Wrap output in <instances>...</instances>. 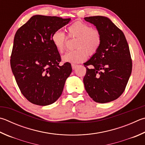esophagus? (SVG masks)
Returning a JSON list of instances; mask_svg holds the SVG:
<instances>
[{
    "mask_svg": "<svg viewBox=\"0 0 145 145\" xmlns=\"http://www.w3.org/2000/svg\"><path fill=\"white\" fill-rule=\"evenodd\" d=\"M78 67L77 65H75V64H72V69L73 70H75L76 68Z\"/></svg>",
    "mask_w": 145,
    "mask_h": 145,
    "instance_id": "1",
    "label": "esophagus"
}]
</instances>
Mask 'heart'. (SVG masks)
Returning a JSON list of instances; mask_svg holds the SVG:
<instances>
[{
    "label": "heart",
    "instance_id": "heart-1",
    "mask_svg": "<svg viewBox=\"0 0 145 145\" xmlns=\"http://www.w3.org/2000/svg\"><path fill=\"white\" fill-rule=\"evenodd\" d=\"M68 37L76 39L74 42L75 49L68 51L63 56L65 62L78 63L84 61L87 56L96 54L101 45L102 36L100 31L93 28L90 25L80 21L75 22L68 27ZM67 36L61 30H56L52 33L51 41L56 50L60 53L63 52L67 41Z\"/></svg>",
    "mask_w": 145,
    "mask_h": 145
}]
</instances>
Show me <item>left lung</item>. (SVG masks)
I'll return each mask as SVG.
<instances>
[{"instance_id":"1","label":"left lung","mask_w":145,"mask_h":145,"mask_svg":"<svg viewBox=\"0 0 145 145\" xmlns=\"http://www.w3.org/2000/svg\"><path fill=\"white\" fill-rule=\"evenodd\" d=\"M84 20L95 25L102 36L98 52L84 63L86 91L97 103L112 101L123 93L132 72L128 43L122 31L108 18L96 16Z\"/></svg>"}]
</instances>
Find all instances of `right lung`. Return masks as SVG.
Instances as JSON below:
<instances>
[{
	"label": "right lung",
	"instance_id": "obj_1",
	"mask_svg": "<svg viewBox=\"0 0 145 145\" xmlns=\"http://www.w3.org/2000/svg\"><path fill=\"white\" fill-rule=\"evenodd\" d=\"M70 18L35 15L15 34L10 67L21 93L31 103H53L61 95L66 79L72 71L51 41L55 31L67 25Z\"/></svg>",
	"mask_w": 145,
	"mask_h": 145
}]
</instances>
